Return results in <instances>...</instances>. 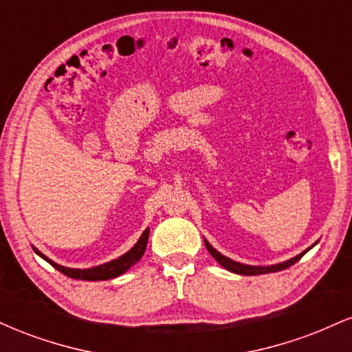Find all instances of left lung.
Masks as SVG:
<instances>
[{
	"label": "left lung",
	"mask_w": 352,
	"mask_h": 352,
	"mask_svg": "<svg viewBox=\"0 0 352 352\" xmlns=\"http://www.w3.org/2000/svg\"><path fill=\"white\" fill-rule=\"evenodd\" d=\"M205 246H207V250L210 252V254H212L213 258L220 263L223 268H227L228 272H233V273H238V274H248V276H253V274H265V273H274V272H281V270H286L289 268V266L296 263V261L301 260V256L305 254L308 250H305V252L298 254V256L292 258V260L285 261V263H278V265H273V266H250V265H241V263H236V261L230 260V258L223 256L221 253H218L215 248H213L212 245L208 243L207 240H205Z\"/></svg>",
	"instance_id": "1"
}]
</instances>
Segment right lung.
<instances>
[{"instance_id":"add662e5","label":"right lung","mask_w":352,"mask_h":352,"mask_svg":"<svg viewBox=\"0 0 352 352\" xmlns=\"http://www.w3.org/2000/svg\"><path fill=\"white\" fill-rule=\"evenodd\" d=\"M147 240H148V228L145 230L142 233V236L139 238V241H137L135 246L132 250H129L127 253L122 254L120 258H117V260H112L109 261V263H104L100 266H96V268H89V270H74V268H66V266H60L58 263H54V261H51L50 258H46L41 252H38V250L34 248V252L39 254V256L44 258V260L47 261V263L54 266L58 272H60L63 274H66V276L69 278H74V280H86V281H102V280H111V278H116L119 276V274H122L127 272L129 268H131L132 265H135L137 261L142 258V254L145 252V246H147Z\"/></svg>"}]
</instances>
